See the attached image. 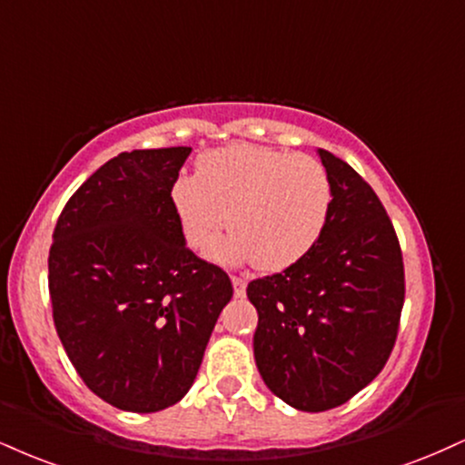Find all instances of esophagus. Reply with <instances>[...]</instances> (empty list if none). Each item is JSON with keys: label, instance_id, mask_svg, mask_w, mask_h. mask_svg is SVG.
<instances>
[{"label": "esophagus", "instance_id": "34e87169", "mask_svg": "<svg viewBox=\"0 0 465 465\" xmlns=\"http://www.w3.org/2000/svg\"><path fill=\"white\" fill-rule=\"evenodd\" d=\"M232 283H233V294H236V296H244V290H247V279L233 275V277H232Z\"/></svg>", "mask_w": 465, "mask_h": 465}]
</instances>
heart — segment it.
Listing matches in <instances>:
<instances>
[{
	"instance_id": "1",
	"label": "heart",
	"mask_w": 465,
	"mask_h": 465,
	"mask_svg": "<svg viewBox=\"0 0 465 465\" xmlns=\"http://www.w3.org/2000/svg\"><path fill=\"white\" fill-rule=\"evenodd\" d=\"M169 199L190 249L205 247L227 216L229 236L210 244L212 260L253 262L262 272H282L318 244L333 190L327 169L314 158L232 144L205 153L197 175H179Z\"/></svg>"
}]
</instances>
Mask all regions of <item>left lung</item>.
<instances>
[{"mask_svg":"<svg viewBox=\"0 0 465 465\" xmlns=\"http://www.w3.org/2000/svg\"><path fill=\"white\" fill-rule=\"evenodd\" d=\"M331 214L299 264L249 283L253 353L272 394L301 411L344 405L383 371L399 333L405 271L388 212L360 173L318 149Z\"/></svg>","mask_w":465,"mask_h":465,"instance_id":"1","label":"left lung"}]
</instances>
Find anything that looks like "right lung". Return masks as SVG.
I'll use <instances>...</instances> for the list:
<instances>
[{
    "label": "right lung",
    "instance_id": "add662e5",
    "mask_svg": "<svg viewBox=\"0 0 465 465\" xmlns=\"http://www.w3.org/2000/svg\"><path fill=\"white\" fill-rule=\"evenodd\" d=\"M190 147L136 149L66 201L49 249L54 324L82 381L123 411L183 399L223 307L227 272L186 247L171 186Z\"/></svg>",
    "mask_w": 465,
    "mask_h": 465
}]
</instances>
